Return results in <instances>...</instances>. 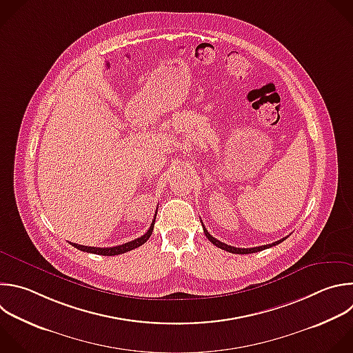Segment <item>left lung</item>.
<instances>
[{
    "label": "left lung",
    "instance_id": "1",
    "mask_svg": "<svg viewBox=\"0 0 353 353\" xmlns=\"http://www.w3.org/2000/svg\"><path fill=\"white\" fill-rule=\"evenodd\" d=\"M202 225H203V224H202ZM203 232H205V236L208 237V240H209L213 245H216L217 248L224 250V251L231 252V254H241V255H244V254H255V252H259V251H263V250L272 248V247H274V245H277V244L283 243V241L287 239V237H285V239H281V240H279V241H276V243H273V244H268V245H262V247H255V248H236V247L227 245V244H224V243H221V241L216 240L214 237H212L210 234L208 232V230L205 228V225H203Z\"/></svg>",
    "mask_w": 353,
    "mask_h": 353
}]
</instances>
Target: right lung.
Returning <instances> with one entry per match:
<instances>
[{
  "label": "right lung",
  "instance_id": "right-lung-1",
  "mask_svg": "<svg viewBox=\"0 0 353 353\" xmlns=\"http://www.w3.org/2000/svg\"><path fill=\"white\" fill-rule=\"evenodd\" d=\"M154 224H155V219L152 220L148 231L144 234V236L133 240V241H129L126 244H122V245H116V247H110V248H95V247H85V245H79V244H74V243H70L72 247L83 251V252H88V254H95V255H102V256H113V255H121V254H125V252H129L132 250H136L139 248L140 245H143L144 243H147V240L151 237L152 234V230H154Z\"/></svg>",
  "mask_w": 353,
  "mask_h": 353
}]
</instances>
